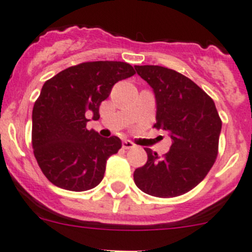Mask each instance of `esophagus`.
Returning <instances> with one entry per match:
<instances>
[{
	"label": "esophagus",
	"instance_id": "34e87169",
	"mask_svg": "<svg viewBox=\"0 0 252 252\" xmlns=\"http://www.w3.org/2000/svg\"><path fill=\"white\" fill-rule=\"evenodd\" d=\"M134 146L135 145L131 141H129V140H124V141L122 142V147H123L124 150H129V148H133Z\"/></svg>",
	"mask_w": 252,
	"mask_h": 252
}]
</instances>
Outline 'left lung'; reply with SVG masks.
Here are the masks:
<instances>
[{
    "label": "left lung",
    "instance_id": "8db88e82",
    "mask_svg": "<svg viewBox=\"0 0 252 252\" xmlns=\"http://www.w3.org/2000/svg\"><path fill=\"white\" fill-rule=\"evenodd\" d=\"M135 70L155 93V128L173 140L163 157L145 148L147 161L134 171L135 185L153 197H177L203 181L215 163L222 122L213 99L186 76L155 65Z\"/></svg>",
    "mask_w": 252,
    "mask_h": 252
}]
</instances>
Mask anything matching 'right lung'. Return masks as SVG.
Wrapping results in <instances>:
<instances>
[{
    "instance_id": "obj_1",
    "label": "right lung",
    "mask_w": 252,
    "mask_h": 252,
    "mask_svg": "<svg viewBox=\"0 0 252 252\" xmlns=\"http://www.w3.org/2000/svg\"><path fill=\"white\" fill-rule=\"evenodd\" d=\"M133 75L134 67L126 63L92 62L71 66L43 84L32 110V147L53 185L83 192L101 182L106 161L122 141L88 130V116L97 121L100 104L112 87Z\"/></svg>"
}]
</instances>
